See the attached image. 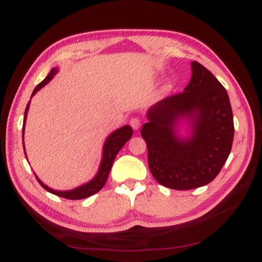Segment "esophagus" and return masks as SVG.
Listing matches in <instances>:
<instances>
[{"label": "esophagus", "mask_w": 262, "mask_h": 262, "mask_svg": "<svg viewBox=\"0 0 262 262\" xmlns=\"http://www.w3.org/2000/svg\"><path fill=\"white\" fill-rule=\"evenodd\" d=\"M129 124H130L133 129L137 130L138 128L141 127V119L138 118V117H133V118L129 120Z\"/></svg>", "instance_id": "obj_1"}]
</instances>
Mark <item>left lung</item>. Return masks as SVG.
<instances>
[{
  "mask_svg": "<svg viewBox=\"0 0 262 262\" xmlns=\"http://www.w3.org/2000/svg\"><path fill=\"white\" fill-rule=\"evenodd\" d=\"M185 90L166 97L149 109L141 134L147 145V162L160 185L176 190L203 187L213 181L232 149L234 122L225 88L198 62ZM190 116L193 136H175L178 118Z\"/></svg>",
  "mask_w": 262,
  "mask_h": 262,
  "instance_id": "obj_1",
  "label": "left lung"
}]
</instances>
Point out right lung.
Segmentation results:
<instances>
[{
    "label": "right lung",
    "instance_id": "1",
    "mask_svg": "<svg viewBox=\"0 0 262 262\" xmlns=\"http://www.w3.org/2000/svg\"><path fill=\"white\" fill-rule=\"evenodd\" d=\"M56 72H57L56 69H53L51 71V73H49L45 77V80L39 83V84L35 88V90H33V92L31 94V97L35 96L38 90H40L43 85L47 84V83L53 79V76L56 74ZM28 109H29V102H28L27 107H26V111H25L24 126H22V138H24L25 122H26V118H27ZM132 135H133L132 127L124 126V127L119 128V129H117L116 132H114L113 134H111L107 138V141H105L104 146H103L102 162H101V164H100V169H99L98 174L94 177L90 182L86 183V185H83V186L76 188V189H73V190H70V191H57V190H54V189H51L49 187H47L46 185H43V183L39 180L37 177H36V179L39 183H40V186L43 189H46L48 192L56 194V196H59L62 198L77 200V199H84V198L90 197V196H92V194L97 193L99 190H101V188L104 186L105 181H107V179H108L109 172L111 170V166H113V163H114L117 153L120 151L121 147L125 145L128 140H130Z\"/></svg>",
    "mask_w": 262,
    "mask_h": 262
}]
</instances>
